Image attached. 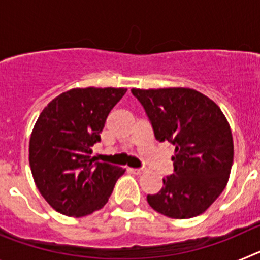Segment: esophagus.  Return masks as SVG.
<instances>
[{
	"instance_id": "obj_1",
	"label": "esophagus",
	"mask_w": 260,
	"mask_h": 260,
	"mask_svg": "<svg viewBox=\"0 0 260 260\" xmlns=\"http://www.w3.org/2000/svg\"><path fill=\"white\" fill-rule=\"evenodd\" d=\"M132 172L134 174H141V173H143V168H134V169H132Z\"/></svg>"
}]
</instances>
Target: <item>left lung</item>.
<instances>
[{
	"instance_id": "obj_1",
	"label": "left lung",
	"mask_w": 260,
	"mask_h": 260,
	"mask_svg": "<svg viewBox=\"0 0 260 260\" xmlns=\"http://www.w3.org/2000/svg\"><path fill=\"white\" fill-rule=\"evenodd\" d=\"M158 142L176 146L174 173L157 194L147 195L155 211L172 219H191L219 198L233 164V137L219 105L191 88H133Z\"/></svg>"
}]
</instances>
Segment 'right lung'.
Listing matches in <instances>:
<instances>
[{
  "label": "right lung",
  "mask_w": 260,
  "mask_h": 260,
  "mask_svg": "<svg viewBox=\"0 0 260 260\" xmlns=\"http://www.w3.org/2000/svg\"><path fill=\"white\" fill-rule=\"evenodd\" d=\"M126 88H73L43 109L29 139V167L57 212L80 217L105 206L125 169L91 158L109 112Z\"/></svg>",
  "instance_id": "add662e5"
}]
</instances>
